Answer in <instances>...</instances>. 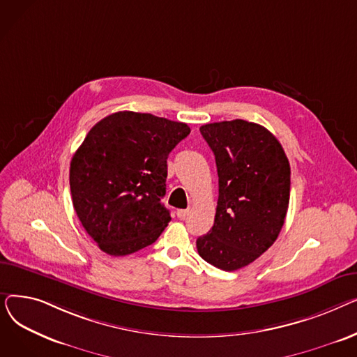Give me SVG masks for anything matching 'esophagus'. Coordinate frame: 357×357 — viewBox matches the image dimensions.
I'll return each instance as SVG.
<instances>
[{"label": "esophagus", "mask_w": 357, "mask_h": 357, "mask_svg": "<svg viewBox=\"0 0 357 357\" xmlns=\"http://www.w3.org/2000/svg\"><path fill=\"white\" fill-rule=\"evenodd\" d=\"M190 213H191V210H178V211H176V215H178V218L185 220L186 217L190 215Z\"/></svg>", "instance_id": "obj_1"}]
</instances>
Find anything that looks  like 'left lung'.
Listing matches in <instances>:
<instances>
[{
	"instance_id": "1",
	"label": "left lung",
	"mask_w": 357,
	"mask_h": 357,
	"mask_svg": "<svg viewBox=\"0 0 357 357\" xmlns=\"http://www.w3.org/2000/svg\"><path fill=\"white\" fill-rule=\"evenodd\" d=\"M199 131L215 156L218 202L214 226L197 238V249L210 265L231 272L265 253L282 230L291 167L278 139L260 124L231 120Z\"/></svg>"
}]
</instances>
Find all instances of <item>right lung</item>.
Listing matches in <instances>:
<instances>
[{
  "label": "right lung",
  "mask_w": 357,
  "mask_h": 357,
  "mask_svg": "<svg viewBox=\"0 0 357 357\" xmlns=\"http://www.w3.org/2000/svg\"><path fill=\"white\" fill-rule=\"evenodd\" d=\"M188 124L146 112H114L93 126L75 152L69 183L85 231L111 256L152 245L171 221L166 159Z\"/></svg>",
  "instance_id": "1"
}]
</instances>
